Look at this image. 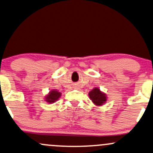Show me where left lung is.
I'll list each match as a JSON object with an SVG mask.
<instances>
[{
	"label": "left lung",
	"instance_id": "8db88e82",
	"mask_svg": "<svg viewBox=\"0 0 153 153\" xmlns=\"http://www.w3.org/2000/svg\"><path fill=\"white\" fill-rule=\"evenodd\" d=\"M88 97L94 104L97 106H101L104 104L107 101L105 94L103 93L99 88H94L91 91L88 92Z\"/></svg>",
	"mask_w": 153,
	"mask_h": 153
}]
</instances>
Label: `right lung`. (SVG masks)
Returning <instances> with one entry per match:
<instances>
[{"instance_id":"obj_1","label":"right lung","mask_w":153,"mask_h":153,"mask_svg":"<svg viewBox=\"0 0 153 153\" xmlns=\"http://www.w3.org/2000/svg\"><path fill=\"white\" fill-rule=\"evenodd\" d=\"M61 95L62 94L56 90H51L48 95L45 97V101L48 103H53L59 99Z\"/></svg>"}]
</instances>
